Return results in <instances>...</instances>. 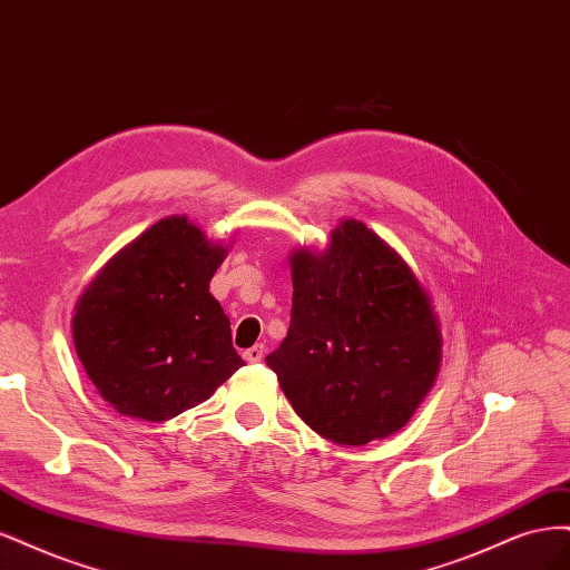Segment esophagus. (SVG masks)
<instances>
[{"instance_id":"obj_1","label":"esophagus","mask_w":570,"mask_h":570,"mask_svg":"<svg viewBox=\"0 0 570 570\" xmlns=\"http://www.w3.org/2000/svg\"><path fill=\"white\" fill-rule=\"evenodd\" d=\"M265 357V345L263 343H258V345H253V347H248V351L244 353V360L246 362H250V364H255V362H261Z\"/></svg>"}]
</instances>
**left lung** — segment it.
<instances>
[{"mask_svg":"<svg viewBox=\"0 0 570 570\" xmlns=\"http://www.w3.org/2000/svg\"><path fill=\"white\" fill-rule=\"evenodd\" d=\"M288 334L265 362L296 414L338 445L402 429L431 391L440 328L400 255L345 219L322 255H291Z\"/></svg>","mask_w":570,"mask_h":570,"instance_id":"8db88e82","label":"left lung"}]
</instances>
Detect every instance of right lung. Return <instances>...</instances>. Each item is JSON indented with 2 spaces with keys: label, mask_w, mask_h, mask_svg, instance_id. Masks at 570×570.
<instances>
[{
  "label": "right lung",
  "mask_w": 570,
  "mask_h": 570,
  "mask_svg": "<svg viewBox=\"0 0 570 570\" xmlns=\"http://www.w3.org/2000/svg\"><path fill=\"white\" fill-rule=\"evenodd\" d=\"M225 253L187 217H165L82 293L72 317L76 353L120 414L168 421L244 366L229 317L208 291Z\"/></svg>",
  "instance_id": "right-lung-1"
}]
</instances>
